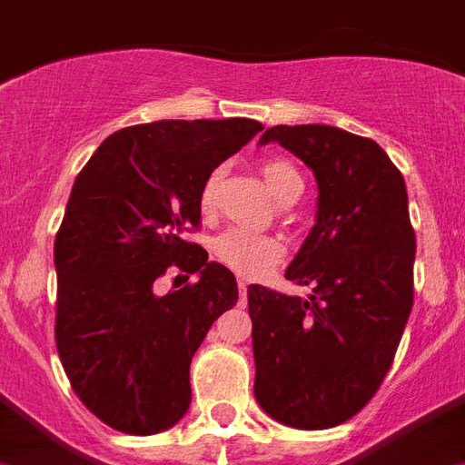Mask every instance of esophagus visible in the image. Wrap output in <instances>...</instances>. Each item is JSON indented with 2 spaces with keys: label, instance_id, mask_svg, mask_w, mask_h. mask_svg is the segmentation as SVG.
<instances>
[{
  "label": "esophagus",
  "instance_id": "obj_1",
  "mask_svg": "<svg viewBox=\"0 0 465 465\" xmlns=\"http://www.w3.org/2000/svg\"><path fill=\"white\" fill-rule=\"evenodd\" d=\"M239 296L241 301H245V296H248V282L245 279H239Z\"/></svg>",
  "mask_w": 465,
  "mask_h": 465
}]
</instances>
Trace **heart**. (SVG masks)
Listing matches in <instances>:
<instances>
[{
	"label": "heart",
	"instance_id": "1",
	"mask_svg": "<svg viewBox=\"0 0 465 465\" xmlns=\"http://www.w3.org/2000/svg\"><path fill=\"white\" fill-rule=\"evenodd\" d=\"M220 169H214L200 188V210L203 214H213L217 207L220 193ZM262 176L277 200H286L296 191H303V179L292 160L286 157H267L262 162ZM213 252L217 262L232 270L233 274L245 279L265 277L272 267L282 262L286 255L284 241L277 236H262V233L243 232V229H229L217 236L213 243Z\"/></svg>",
	"mask_w": 465,
	"mask_h": 465
}]
</instances>
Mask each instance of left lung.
I'll list each match as a JSON object with an SVG mask.
<instances>
[{
	"label": "left lung",
	"mask_w": 465,
	"mask_h": 465,
	"mask_svg": "<svg viewBox=\"0 0 465 465\" xmlns=\"http://www.w3.org/2000/svg\"><path fill=\"white\" fill-rule=\"evenodd\" d=\"M318 179V222L286 270L308 298L248 286L255 399L274 420L334 428L375 396L413 308L416 232L382 147L324 124L272 126Z\"/></svg>",
	"instance_id": "1"
}]
</instances>
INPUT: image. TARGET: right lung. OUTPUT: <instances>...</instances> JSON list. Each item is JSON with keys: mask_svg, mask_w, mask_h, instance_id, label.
Returning a JSON list of instances; mask_svg holds the SVG:
<instances>
[{"mask_svg": "<svg viewBox=\"0 0 465 465\" xmlns=\"http://www.w3.org/2000/svg\"><path fill=\"white\" fill-rule=\"evenodd\" d=\"M262 124L164 119L116 131L75 176L54 239L56 351L83 406L126 435H154L191 403V361L236 277L186 239L200 226V188ZM169 269L200 273L164 297Z\"/></svg>", "mask_w": 465, "mask_h": 465, "instance_id": "1", "label": "right lung"}]
</instances>
